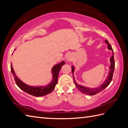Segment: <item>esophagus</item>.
Wrapping results in <instances>:
<instances>
[{"label":"esophagus","mask_w":128,"mask_h":128,"mask_svg":"<svg viewBox=\"0 0 128 128\" xmlns=\"http://www.w3.org/2000/svg\"><path fill=\"white\" fill-rule=\"evenodd\" d=\"M66 60L67 62H71L72 60V56L70 54H68L66 56Z\"/></svg>","instance_id":"1"}]
</instances>
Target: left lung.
I'll return each mask as SVG.
<instances>
[{"label": "left lung", "instance_id": "left-lung-1", "mask_svg": "<svg viewBox=\"0 0 128 128\" xmlns=\"http://www.w3.org/2000/svg\"><path fill=\"white\" fill-rule=\"evenodd\" d=\"M105 43L106 44H107V48L109 50H111L112 51V56L110 57V66L109 68V72H108V75L107 76L106 79L104 80V82H103L101 85L99 86L98 87H97V88H88V87L86 86H83L82 85H80L79 84H78L76 82L75 80V77L74 76V72L75 71V67L72 66V73L73 75V78H74V82L76 86L78 88V89L79 90L80 92H82L83 94H86L90 95V96H92V95H94L99 92H101L103 91L105 88H107V87L110 85V83L111 81L112 80L113 78V75L114 72V67H115V63H114V52L113 50V49L110 45V43L108 42L107 40H105Z\"/></svg>", "mask_w": 128, "mask_h": 128}]
</instances>
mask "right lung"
<instances>
[{
	"mask_svg": "<svg viewBox=\"0 0 128 128\" xmlns=\"http://www.w3.org/2000/svg\"><path fill=\"white\" fill-rule=\"evenodd\" d=\"M65 64H66L65 62L62 61L58 64L54 65L52 68L51 70V72L53 76L52 81L50 84L46 86H30L24 83L16 75L15 71L12 68V64H11V71H12L13 76L14 78L15 82L19 88L22 90L24 92L30 94H31L32 96L36 97H40L50 94V92L53 91V90L55 88L57 82H58L59 71L60 70L62 66H64Z\"/></svg>",
	"mask_w": 128,
	"mask_h": 128,
	"instance_id": "right-lung-1",
	"label": "right lung"
}]
</instances>
